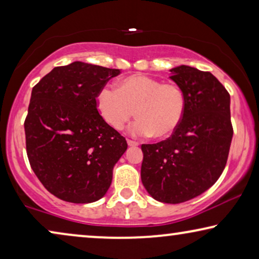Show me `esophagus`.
I'll return each mask as SVG.
<instances>
[{"instance_id": "obj_1", "label": "esophagus", "mask_w": 259, "mask_h": 259, "mask_svg": "<svg viewBox=\"0 0 259 259\" xmlns=\"http://www.w3.org/2000/svg\"><path fill=\"white\" fill-rule=\"evenodd\" d=\"M127 144H128V146H138V145H139V144L137 143V141H134V140H131V139L127 140Z\"/></svg>"}]
</instances>
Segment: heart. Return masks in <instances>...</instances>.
Instances as JSON below:
<instances>
[{"label":"heart","mask_w":259,"mask_h":259,"mask_svg":"<svg viewBox=\"0 0 259 259\" xmlns=\"http://www.w3.org/2000/svg\"><path fill=\"white\" fill-rule=\"evenodd\" d=\"M102 119L112 128L122 130L136 114L131 127L136 137H169L182 122L186 109L184 91L177 83L162 82L145 74H134L120 81L119 87L105 86L97 97Z\"/></svg>","instance_id":"heart-1"}]
</instances>
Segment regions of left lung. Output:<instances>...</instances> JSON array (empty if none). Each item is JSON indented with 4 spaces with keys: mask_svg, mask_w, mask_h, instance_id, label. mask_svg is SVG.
I'll use <instances>...</instances> for the list:
<instances>
[{
    "mask_svg": "<svg viewBox=\"0 0 259 259\" xmlns=\"http://www.w3.org/2000/svg\"><path fill=\"white\" fill-rule=\"evenodd\" d=\"M171 73L185 93V114L167 139L141 145V182L154 199L178 204L217 182L228 161L233 128L230 94L217 77L189 66Z\"/></svg>",
    "mask_w": 259,
    "mask_h": 259,
    "instance_id": "left-lung-1",
    "label": "left lung"
}]
</instances>
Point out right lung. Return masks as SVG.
Listing matches in <instances>:
<instances>
[{"mask_svg": "<svg viewBox=\"0 0 259 259\" xmlns=\"http://www.w3.org/2000/svg\"><path fill=\"white\" fill-rule=\"evenodd\" d=\"M120 69L73 62L33 87L24 120L29 164L59 199L92 203L105 196L127 141L99 114L97 97Z\"/></svg>", "mask_w": 259, "mask_h": 259, "instance_id": "1", "label": "right lung"}]
</instances>
